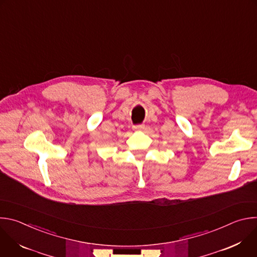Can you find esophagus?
<instances>
[{
    "label": "esophagus",
    "instance_id": "esophagus-1",
    "mask_svg": "<svg viewBox=\"0 0 257 257\" xmlns=\"http://www.w3.org/2000/svg\"><path fill=\"white\" fill-rule=\"evenodd\" d=\"M145 128V126L143 124H139V125H135L133 126V130H136V131H141Z\"/></svg>",
    "mask_w": 257,
    "mask_h": 257
}]
</instances>
